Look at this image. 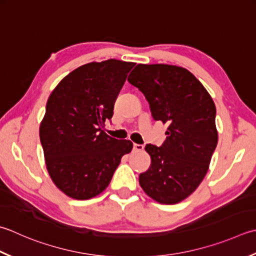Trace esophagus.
Masks as SVG:
<instances>
[{
  "instance_id": "obj_1",
  "label": "esophagus",
  "mask_w": 256,
  "mask_h": 256,
  "mask_svg": "<svg viewBox=\"0 0 256 256\" xmlns=\"http://www.w3.org/2000/svg\"><path fill=\"white\" fill-rule=\"evenodd\" d=\"M144 150V146L142 144H136V143H134L133 144V151H143Z\"/></svg>"
}]
</instances>
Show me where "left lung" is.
I'll list each match as a JSON object with an SVG mask.
<instances>
[{"label": "left lung", "mask_w": 256, "mask_h": 256, "mask_svg": "<svg viewBox=\"0 0 256 256\" xmlns=\"http://www.w3.org/2000/svg\"><path fill=\"white\" fill-rule=\"evenodd\" d=\"M128 81L144 94L155 121L168 124L162 146H145L152 163L140 185L158 203L181 202L202 182L216 148L215 104L191 72L175 65L138 64Z\"/></svg>", "instance_id": "8db88e82"}]
</instances>
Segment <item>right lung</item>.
Returning <instances> with one entry per match:
<instances>
[{"label":"right lung","mask_w":256,"mask_h":256,"mask_svg":"<svg viewBox=\"0 0 256 256\" xmlns=\"http://www.w3.org/2000/svg\"><path fill=\"white\" fill-rule=\"evenodd\" d=\"M135 63L118 60L84 64L66 75L50 95L40 140L54 184L75 200H88L108 188L128 140L108 136L104 123Z\"/></svg>","instance_id":"1"}]
</instances>
